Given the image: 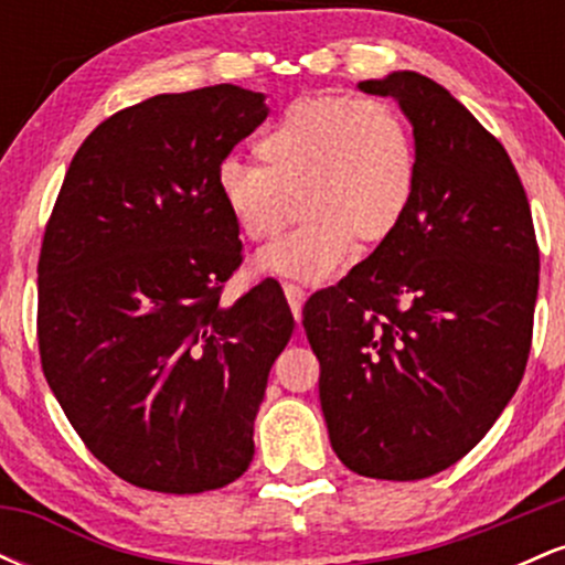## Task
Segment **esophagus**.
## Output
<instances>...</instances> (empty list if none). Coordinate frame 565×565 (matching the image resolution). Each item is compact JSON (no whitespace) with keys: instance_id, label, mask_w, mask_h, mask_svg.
<instances>
[{"instance_id":"esophagus-1","label":"esophagus","mask_w":565,"mask_h":565,"mask_svg":"<svg viewBox=\"0 0 565 565\" xmlns=\"http://www.w3.org/2000/svg\"><path fill=\"white\" fill-rule=\"evenodd\" d=\"M284 295H287V302H289L291 313H295V319L300 321L302 302H305V289L297 287V284H284Z\"/></svg>"}]
</instances>
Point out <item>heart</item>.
<instances>
[{"instance_id":"heart-1","label":"heart","mask_w":565,"mask_h":565,"mask_svg":"<svg viewBox=\"0 0 565 565\" xmlns=\"http://www.w3.org/2000/svg\"><path fill=\"white\" fill-rule=\"evenodd\" d=\"M257 161L225 159L217 193L246 242H268L263 274L321 281L359 246L398 231L417 188V146L404 116L372 97L321 95L291 103L257 135Z\"/></svg>"}]
</instances>
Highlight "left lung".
<instances>
[{"label":"left lung","mask_w":565,"mask_h":565,"mask_svg":"<svg viewBox=\"0 0 565 565\" xmlns=\"http://www.w3.org/2000/svg\"><path fill=\"white\" fill-rule=\"evenodd\" d=\"M359 89L412 121L417 188L398 231L305 302L302 327L342 465L419 481L459 462L521 385L540 246L508 151L449 89L417 71Z\"/></svg>","instance_id":"1"}]
</instances>
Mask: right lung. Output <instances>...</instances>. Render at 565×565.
<instances>
[{
  "label": "right lung",
  "mask_w": 565,
  "mask_h": 565,
  "mask_svg": "<svg viewBox=\"0 0 565 565\" xmlns=\"http://www.w3.org/2000/svg\"><path fill=\"white\" fill-rule=\"evenodd\" d=\"M265 116V95L236 84L108 116L71 159L44 231V377L84 446L140 489H223L255 457L295 319L274 281L220 305L242 242L217 170Z\"/></svg>",
  "instance_id": "1"
}]
</instances>
